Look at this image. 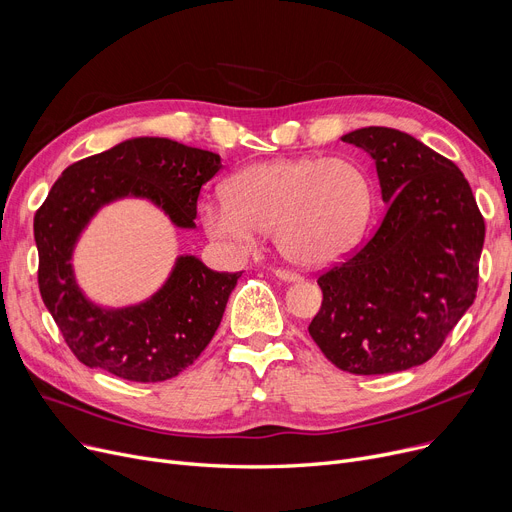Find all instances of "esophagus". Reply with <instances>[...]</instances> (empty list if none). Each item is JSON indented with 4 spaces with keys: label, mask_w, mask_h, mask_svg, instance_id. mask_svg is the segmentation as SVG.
<instances>
[{
    "label": "esophagus",
    "mask_w": 512,
    "mask_h": 512,
    "mask_svg": "<svg viewBox=\"0 0 512 512\" xmlns=\"http://www.w3.org/2000/svg\"><path fill=\"white\" fill-rule=\"evenodd\" d=\"M274 276L284 280V282H299L301 276L297 272H290V270H284V267H276L274 270Z\"/></svg>",
    "instance_id": "1"
}]
</instances>
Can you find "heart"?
Instances as JSON below:
<instances>
[{"label": "heart", "instance_id": "b5f03b06", "mask_svg": "<svg viewBox=\"0 0 512 512\" xmlns=\"http://www.w3.org/2000/svg\"><path fill=\"white\" fill-rule=\"evenodd\" d=\"M373 207L367 170L353 157H292L253 164L224 184V199L203 205L211 236L247 251L274 232L282 257L328 265L363 236Z\"/></svg>", "mask_w": 512, "mask_h": 512}]
</instances>
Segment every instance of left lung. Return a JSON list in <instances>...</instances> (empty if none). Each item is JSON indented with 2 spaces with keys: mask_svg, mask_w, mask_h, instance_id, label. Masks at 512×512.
Masks as SVG:
<instances>
[{
  "mask_svg": "<svg viewBox=\"0 0 512 512\" xmlns=\"http://www.w3.org/2000/svg\"><path fill=\"white\" fill-rule=\"evenodd\" d=\"M378 168L382 224L344 261L321 272L309 334L338 369L405 371L432 359L473 305L486 222L450 159L386 126L348 132Z\"/></svg>",
  "mask_w": 512,
  "mask_h": 512,
  "instance_id": "obj_1",
  "label": "left lung"
}]
</instances>
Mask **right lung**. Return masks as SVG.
I'll return each mask as SVG.
<instances>
[{"mask_svg":"<svg viewBox=\"0 0 512 512\" xmlns=\"http://www.w3.org/2000/svg\"><path fill=\"white\" fill-rule=\"evenodd\" d=\"M222 168L218 153L170 139H130L76 161L35 213L39 290L72 355L128 382L153 384L193 365L218 330L242 272H213L180 257L166 286L147 303L105 311L72 276L74 242L93 213L114 199L147 197L180 228H193L201 186Z\"/></svg>","mask_w":512,"mask_h":512,"instance_id":"add662e5","label":"right lung"}]
</instances>
